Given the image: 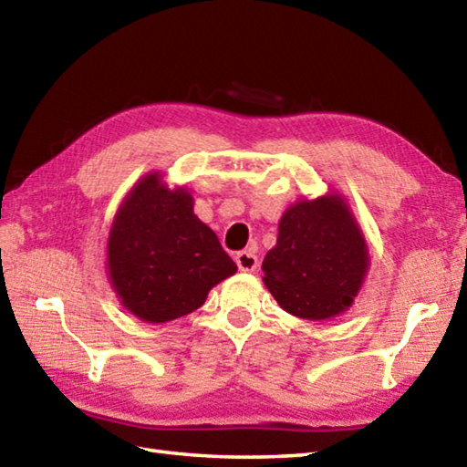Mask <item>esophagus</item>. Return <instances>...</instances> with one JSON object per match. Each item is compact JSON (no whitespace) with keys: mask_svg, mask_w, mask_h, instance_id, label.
<instances>
[{"mask_svg":"<svg viewBox=\"0 0 467 467\" xmlns=\"http://www.w3.org/2000/svg\"><path fill=\"white\" fill-rule=\"evenodd\" d=\"M236 266L244 270V273H253L258 268V256L253 251H241L236 254Z\"/></svg>","mask_w":467,"mask_h":467,"instance_id":"esophagus-1","label":"esophagus"}]
</instances>
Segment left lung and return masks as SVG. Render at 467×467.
Returning a JSON list of instances; mask_svg holds the SVG:
<instances>
[{"instance_id": "obj_1", "label": "left lung", "mask_w": 467, "mask_h": 467, "mask_svg": "<svg viewBox=\"0 0 467 467\" xmlns=\"http://www.w3.org/2000/svg\"><path fill=\"white\" fill-rule=\"evenodd\" d=\"M263 270L278 305L298 318L324 320L348 308L368 270V251L344 201L328 194L290 207Z\"/></svg>"}]
</instances>
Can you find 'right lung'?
Segmentation results:
<instances>
[{"label": "right lung", "instance_id": "add662e5", "mask_svg": "<svg viewBox=\"0 0 467 467\" xmlns=\"http://www.w3.org/2000/svg\"><path fill=\"white\" fill-rule=\"evenodd\" d=\"M111 285L145 322H169L202 306L236 273L219 238L192 213V197L147 175L119 209L107 244Z\"/></svg>", "mask_w": 467, "mask_h": 467}]
</instances>
